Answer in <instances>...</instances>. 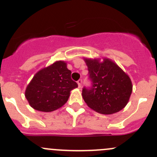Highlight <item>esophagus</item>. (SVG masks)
Masks as SVG:
<instances>
[{
  "instance_id": "34e87169",
  "label": "esophagus",
  "mask_w": 157,
  "mask_h": 157,
  "mask_svg": "<svg viewBox=\"0 0 157 157\" xmlns=\"http://www.w3.org/2000/svg\"><path fill=\"white\" fill-rule=\"evenodd\" d=\"M77 84H78V87L80 88L82 86V80H79L78 81H77Z\"/></svg>"
}]
</instances>
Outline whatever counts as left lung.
I'll use <instances>...</instances> for the list:
<instances>
[{
	"instance_id": "1",
	"label": "left lung",
	"mask_w": 157,
	"mask_h": 157,
	"mask_svg": "<svg viewBox=\"0 0 157 157\" xmlns=\"http://www.w3.org/2000/svg\"><path fill=\"white\" fill-rule=\"evenodd\" d=\"M92 87L83 88L82 96L86 105L105 115L116 113L126 106L132 93L129 76L109 58H84Z\"/></svg>"
}]
</instances>
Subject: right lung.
Here are the masks:
<instances>
[{
  "instance_id": "obj_1",
  "label": "right lung",
  "mask_w": 157,
  "mask_h": 157,
  "mask_svg": "<svg viewBox=\"0 0 157 157\" xmlns=\"http://www.w3.org/2000/svg\"><path fill=\"white\" fill-rule=\"evenodd\" d=\"M71 75V71L64 61H55L38 71L25 91L30 106L45 112L63 106L68 100L71 90L78 86Z\"/></svg>"
}]
</instances>
